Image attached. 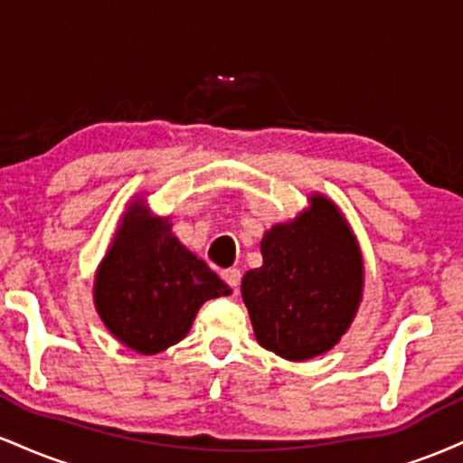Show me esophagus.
<instances>
[{"label": "esophagus", "mask_w": 463, "mask_h": 463, "mask_svg": "<svg viewBox=\"0 0 463 463\" xmlns=\"http://www.w3.org/2000/svg\"><path fill=\"white\" fill-rule=\"evenodd\" d=\"M222 279H224L226 283L232 287V289H237L239 283H241V272H239L237 268H228L222 272Z\"/></svg>", "instance_id": "1"}]
</instances>
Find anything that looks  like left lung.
I'll list each match as a JSON object with an SVG mask.
<instances>
[{"instance_id": "left-lung-1", "label": "left lung", "mask_w": 463, "mask_h": 463, "mask_svg": "<svg viewBox=\"0 0 463 463\" xmlns=\"http://www.w3.org/2000/svg\"><path fill=\"white\" fill-rule=\"evenodd\" d=\"M263 265L241 280L254 335L265 350L305 361L331 350L353 322L364 265L353 232L331 200L265 232Z\"/></svg>"}]
</instances>
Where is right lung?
<instances>
[{"instance_id": "add662e5", "label": "right lung", "mask_w": 463, "mask_h": 463, "mask_svg": "<svg viewBox=\"0 0 463 463\" xmlns=\"http://www.w3.org/2000/svg\"><path fill=\"white\" fill-rule=\"evenodd\" d=\"M228 294L224 280L172 235V224L143 204L128 211L95 279L99 317L141 354L178 344L200 307Z\"/></svg>"}]
</instances>
